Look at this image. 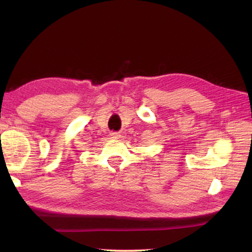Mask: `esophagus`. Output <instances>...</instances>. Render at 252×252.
<instances>
[{
	"label": "esophagus",
	"instance_id": "esophagus-1",
	"mask_svg": "<svg viewBox=\"0 0 252 252\" xmlns=\"http://www.w3.org/2000/svg\"><path fill=\"white\" fill-rule=\"evenodd\" d=\"M111 135H112L113 138H118V136H119V134H118V133H112Z\"/></svg>",
	"mask_w": 252,
	"mask_h": 252
}]
</instances>
